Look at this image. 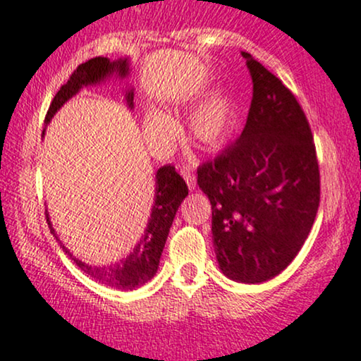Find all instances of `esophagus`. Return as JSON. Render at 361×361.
Segmentation results:
<instances>
[{
    "label": "esophagus",
    "mask_w": 361,
    "mask_h": 361,
    "mask_svg": "<svg viewBox=\"0 0 361 361\" xmlns=\"http://www.w3.org/2000/svg\"><path fill=\"white\" fill-rule=\"evenodd\" d=\"M182 176H184V179H185V182H188V185H189V189H194L195 188V176L192 172L189 171L188 167L184 169V171H182Z\"/></svg>",
    "instance_id": "obj_1"
}]
</instances>
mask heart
I'll use <instances>...</instances> for the list:
<instances>
[{
    "mask_svg": "<svg viewBox=\"0 0 361 361\" xmlns=\"http://www.w3.org/2000/svg\"><path fill=\"white\" fill-rule=\"evenodd\" d=\"M233 127V106L226 97L207 100L189 118V130L199 144L216 145L228 137ZM147 139L157 147H167L176 137V123L160 110H149L144 118Z\"/></svg>",
    "mask_w": 361,
    "mask_h": 361,
    "instance_id": "heart-1",
    "label": "heart"
}]
</instances>
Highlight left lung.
Instances as JSON below:
<instances>
[{"label":"left lung","instance_id":"1","mask_svg":"<svg viewBox=\"0 0 361 361\" xmlns=\"http://www.w3.org/2000/svg\"><path fill=\"white\" fill-rule=\"evenodd\" d=\"M252 99L239 139L197 167L212 207L222 273L239 283L274 278L295 259L319 206V166L308 118L288 87L241 51Z\"/></svg>","mask_w":361,"mask_h":361}]
</instances>
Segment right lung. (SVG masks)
<instances>
[{
  "instance_id": "obj_1",
  "label": "right lung",
  "mask_w": 361,
  "mask_h": 361,
  "mask_svg": "<svg viewBox=\"0 0 361 361\" xmlns=\"http://www.w3.org/2000/svg\"><path fill=\"white\" fill-rule=\"evenodd\" d=\"M114 72H117L120 77H126L128 73V61L126 58H123V60L110 61L109 58L97 56L85 61V63L78 65L77 70L70 75L68 82H66L65 85H61L60 90L56 92L55 99H53L50 109H48L47 112V117H44V123H50V120L53 115L56 114V110L60 109L66 100L72 99L80 88L93 85V83H99L104 78L110 77ZM127 104L128 106L133 105L132 90L127 93ZM188 194V184L182 179L180 173L176 172V167L164 166L159 169L157 173H155V202L152 207V214H150V221L149 224H147V229L144 235L140 238L139 244H137L135 249L130 252V256L126 257L123 261L99 268V266L87 264V262L77 259L73 255H70V251L65 246L61 247H63V251L70 256V259H72L83 273L88 274L93 279H97L99 283L122 289V291L139 288L147 281H150V279L154 278V274L157 273L159 261L160 256H162L164 246H166L173 216H176L177 209H179L180 202L184 201V197ZM47 221L53 233L48 214ZM58 241H60V239H58Z\"/></svg>"
}]
</instances>
